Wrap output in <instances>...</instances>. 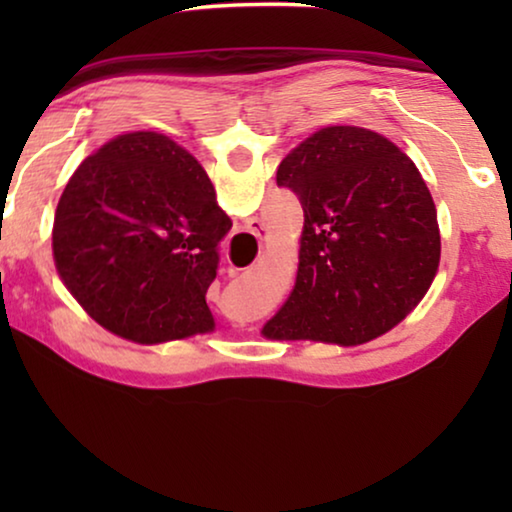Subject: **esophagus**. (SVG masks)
<instances>
[{
	"label": "esophagus",
	"instance_id": "esophagus-1",
	"mask_svg": "<svg viewBox=\"0 0 512 512\" xmlns=\"http://www.w3.org/2000/svg\"><path fill=\"white\" fill-rule=\"evenodd\" d=\"M247 233H249V235H254L256 240L261 242L263 237H265V223H263L261 219H256V216H254V219H249V221H247ZM230 275H235V272L230 270Z\"/></svg>",
	"mask_w": 512,
	"mask_h": 512
}]
</instances>
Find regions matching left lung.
Instances as JSON below:
<instances>
[{
  "instance_id": "8db88e82",
  "label": "left lung",
  "mask_w": 512,
  "mask_h": 512,
  "mask_svg": "<svg viewBox=\"0 0 512 512\" xmlns=\"http://www.w3.org/2000/svg\"><path fill=\"white\" fill-rule=\"evenodd\" d=\"M303 205L298 275L263 326L270 340L361 345L403 321L440 263L436 205L415 163L387 137L321 128L277 167Z\"/></svg>"
}]
</instances>
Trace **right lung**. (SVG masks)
<instances>
[{
    "label": "right lung",
    "instance_id": "1",
    "mask_svg": "<svg viewBox=\"0 0 512 512\" xmlns=\"http://www.w3.org/2000/svg\"><path fill=\"white\" fill-rule=\"evenodd\" d=\"M230 216L202 165L158 132H128L76 167L53 223L58 275L97 324L153 345L214 328L205 293Z\"/></svg>",
    "mask_w": 512,
    "mask_h": 512
}]
</instances>
